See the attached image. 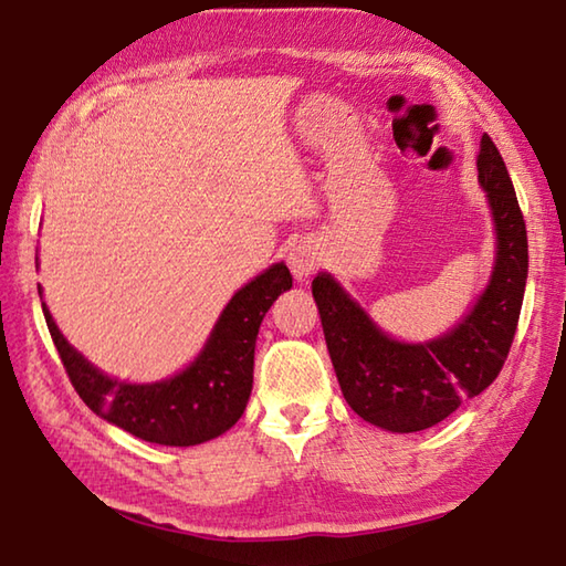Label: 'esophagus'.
<instances>
[{"label":"esophagus","instance_id":"obj_1","mask_svg":"<svg viewBox=\"0 0 566 566\" xmlns=\"http://www.w3.org/2000/svg\"><path fill=\"white\" fill-rule=\"evenodd\" d=\"M322 256L324 254H322V250H318V244H314L310 240L296 244V248L290 252V266H292L296 280L304 282L306 276L314 274L316 266L322 264Z\"/></svg>","mask_w":566,"mask_h":566}]
</instances>
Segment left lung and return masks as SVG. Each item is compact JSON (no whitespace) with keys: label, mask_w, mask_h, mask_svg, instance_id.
<instances>
[{"label":"left lung","mask_w":566,"mask_h":566,"mask_svg":"<svg viewBox=\"0 0 566 566\" xmlns=\"http://www.w3.org/2000/svg\"><path fill=\"white\" fill-rule=\"evenodd\" d=\"M478 180L495 220L497 256L488 290L453 332L426 344L396 342L332 274L314 276L312 294L338 386L346 403L378 428L416 433L440 423L495 381L507 361L527 284V230L488 133L480 140Z\"/></svg>","instance_id":"obj_1"}]
</instances>
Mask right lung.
<instances>
[{
	"instance_id": "add662e5",
	"label": "right lung",
	"mask_w": 566,
	"mask_h": 566,
	"mask_svg": "<svg viewBox=\"0 0 566 566\" xmlns=\"http://www.w3.org/2000/svg\"><path fill=\"white\" fill-rule=\"evenodd\" d=\"M292 286L286 264H272L232 296L200 356L166 381L126 384L101 374L71 346L41 304L71 386L108 423L158 446H200L238 423L248 408L254 342L266 310Z\"/></svg>"
}]
</instances>
